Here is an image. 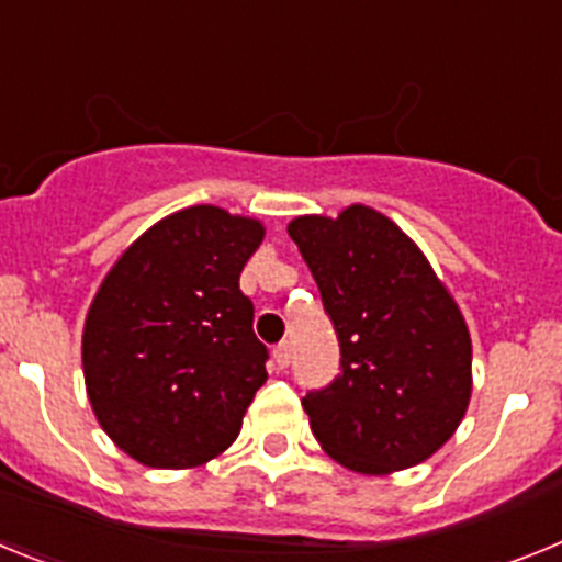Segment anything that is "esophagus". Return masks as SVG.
<instances>
[{
  "label": "esophagus",
  "mask_w": 562,
  "mask_h": 562,
  "mask_svg": "<svg viewBox=\"0 0 562 562\" xmlns=\"http://www.w3.org/2000/svg\"><path fill=\"white\" fill-rule=\"evenodd\" d=\"M272 360H276V366L278 369H286V366H290V360H292V349H290V342H278L276 349H272Z\"/></svg>",
  "instance_id": "obj_1"
}]
</instances>
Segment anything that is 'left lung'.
Returning a JSON list of instances; mask_svg holds the SVG:
<instances>
[{"mask_svg": "<svg viewBox=\"0 0 562 562\" xmlns=\"http://www.w3.org/2000/svg\"><path fill=\"white\" fill-rule=\"evenodd\" d=\"M290 236L340 340V374L304 396L317 445L362 475L430 459L473 394L459 304L414 238L369 205L295 216Z\"/></svg>", "mask_w": 562, "mask_h": 562, "instance_id": "1", "label": "left lung"}]
</instances>
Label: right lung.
<instances>
[{"mask_svg": "<svg viewBox=\"0 0 562 562\" xmlns=\"http://www.w3.org/2000/svg\"><path fill=\"white\" fill-rule=\"evenodd\" d=\"M265 225L193 205L148 227L98 286L81 340L89 405L109 439L157 470L225 453L267 382V346L238 290Z\"/></svg>", "mask_w": 562, "mask_h": 562, "instance_id": "1", "label": "right lung"}]
</instances>
